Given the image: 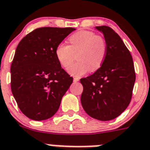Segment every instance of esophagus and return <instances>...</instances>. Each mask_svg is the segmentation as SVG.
Wrapping results in <instances>:
<instances>
[{"instance_id": "34e87169", "label": "esophagus", "mask_w": 150, "mask_h": 150, "mask_svg": "<svg viewBox=\"0 0 150 150\" xmlns=\"http://www.w3.org/2000/svg\"><path fill=\"white\" fill-rule=\"evenodd\" d=\"M73 81H74V82H77V81H79V78H74Z\"/></svg>"}]
</instances>
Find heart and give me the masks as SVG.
I'll return each instance as SVG.
<instances>
[{
	"mask_svg": "<svg viewBox=\"0 0 150 150\" xmlns=\"http://www.w3.org/2000/svg\"><path fill=\"white\" fill-rule=\"evenodd\" d=\"M69 45L59 44L55 54L60 65L68 69L75 59L78 61L69 69L76 77L82 76L90 70L94 71L101 66L107 53L106 42L100 36L88 30H81L69 36Z\"/></svg>",
	"mask_w": 150,
	"mask_h": 150,
	"instance_id": "1",
	"label": "heart"
}]
</instances>
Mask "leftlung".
<instances>
[{
  "label": "left lung",
  "instance_id": "1",
  "mask_svg": "<svg viewBox=\"0 0 150 150\" xmlns=\"http://www.w3.org/2000/svg\"><path fill=\"white\" fill-rule=\"evenodd\" d=\"M96 29L104 34L106 56L93 75L80 79L81 102L90 117L106 121L118 117L129 104L136 73L131 54L120 36L108 26Z\"/></svg>",
  "mask_w": 150,
  "mask_h": 150
}]
</instances>
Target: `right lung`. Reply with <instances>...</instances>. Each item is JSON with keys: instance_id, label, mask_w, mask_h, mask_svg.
<instances>
[{"instance_id": "right-lung-1", "label": "right lung", "mask_w": 150, "mask_h": 150, "mask_svg": "<svg viewBox=\"0 0 150 150\" xmlns=\"http://www.w3.org/2000/svg\"><path fill=\"white\" fill-rule=\"evenodd\" d=\"M75 28L41 27L19 42L11 66L17 106L30 119L44 120L57 112L73 81L56 59V46Z\"/></svg>"}]
</instances>
